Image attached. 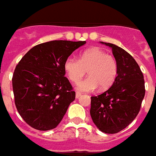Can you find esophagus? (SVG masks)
<instances>
[{"instance_id": "obj_1", "label": "esophagus", "mask_w": 156, "mask_h": 156, "mask_svg": "<svg viewBox=\"0 0 156 156\" xmlns=\"http://www.w3.org/2000/svg\"><path fill=\"white\" fill-rule=\"evenodd\" d=\"M75 97H76V98H78L79 97H81V94H79V93H76Z\"/></svg>"}]
</instances>
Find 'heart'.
<instances>
[{
	"instance_id": "heart-1",
	"label": "heart",
	"mask_w": 156,
	"mask_h": 156,
	"mask_svg": "<svg viewBox=\"0 0 156 156\" xmlns=\"http://www.w3.org/2000/svg\"><path fill=\"white\" fill-rule=\"evenodd\" d=\"M64 70L71 82H77L85 75L88 77L78 82L76 90L80 93L93 92L99 87L107 90L114 82L117 74V63L115 58L98 47L82 51L78 59L70 56L64 62Z\"/></svg>"
}]
</instances>
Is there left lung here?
Returning a JSON list of instances; mask_svg holds the SVG:
<instances>
[{"mask_svg": "<svg viewBox=\"0 0 156 156\" xmlns=\"http://www.w3.org/2000/svg\"><path fill=\"white\" fill-rule=\"evenodd\" d=\"M112 48L117 74L110 88L91 97L90 116L102 133L114 134L125 129L140 112L145 95L144 79L133 57L115 44L101 42Z\"/></svg>", "mask_w": 156, "mask_h": 156, "instance_id": "left-lung-1", "label": "left lung"}]
</instances>
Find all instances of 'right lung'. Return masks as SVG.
<instances>
[{"instance_id":"obj_1","label":"right lung","mask_w":156,"mask_h":156,"mask_svg":"<svg viewBox=\"0 0 156 156\" xmlns=\"http://www.w3.org/2000/svg\"><path fill=\"white\" fill-rule=\"evenodd\" d=\"M86 41L53 40L24 55L12 76L15 104L27 125L40 131L58 126L75 92L65 77L64 62Z\"/></svg>"}]
</instances>
